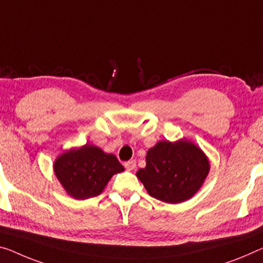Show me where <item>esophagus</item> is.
<instances>
[{"mask_svg":"<svg viewBox=\"0 0 263 263\" xmlns=\"http://www.w3.org/2000/svg\"><path fill=\"white\" fill-rule=\"evenodd\" d=\"M124 167H126V169H128V171H134V169L136 168V162L134 160L127 161V162L124 163Z\"/></svg>","mask_w":263,"mask_h":263,"instance_id":"esophagus-1","label":"esophagus"}]
</instances>
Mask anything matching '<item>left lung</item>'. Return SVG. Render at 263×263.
Listing matches in <instances>:
<instances>
[{
    "mask_svg": "<svg viewBox=\"0 0 263 263\" xmlns=\"http://www.w3.org/2000/svg\"><path fill=\"white\" fill-rule=\"evenodd\" d=\"M145 168L136 176L155 199L179 203L199 191L208 175L209 162L200 148L187 140L161 141L145 156Z\"/></svg>",
    "mask_w": 263,
    "mask_h": 263,
    "instance_id": "left-lung-1",
    "label": "left lung"
}]
</instances>
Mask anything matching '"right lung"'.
Segmentation results:
<instances>
[{"instance_id":"add662e5","label":"right lung","mask_w":263,"mask_h":263,"mask_svg":"<svg viewBox=\"0 0 263 263\" xmlns=\"http://www.w3.org/2000/svg\"><path fill=\"white\" fill-rule=\"evenodd\" d=\"M123 171L115 155L106 154L102 149L88 143L63 153L54 164L55 175L63 188L81 200L100 195L111 176Z\"/></svg>"}]
</instances>
